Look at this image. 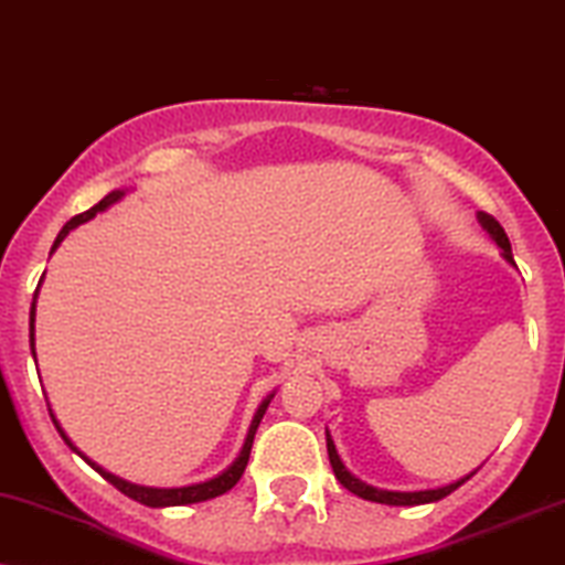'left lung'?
I'll return each mask as SVG.
<instances>
[{
    "mask_svg": "<svg viewBox=\"0 0 565 565\" xmlns=\"http://www.w3.org/2000/svg\"><path fill=\"white\" fill-rule=\"evenodd\" d=\"M479 222H481V227L489 232V237H492V241L500 245L502 256H505V262L513 264V267H515L513 250H510V241H508L505 230L500 227V222H497L494 216L483 214V211H479ZM328 457H330V466H333L335 479L341 481L351 494L362 497V500H370V502H381V505L413 508V505H426V502L444 500V497L452 494L457 487H462V483H466L470 476L476 473V470H473V473H468L466 479H460V481H455V483H447V487H439V489H423V492H388V489L370 487V483H364V481L356 479L354 473H349L347 466H343V462H341V457H338V452H335V444H333V439H330V434H328Z\"/></svg>",
    "mask_w": 565,
    "mask_h": 565,
    "instance_id": "left-lung-1",
    "label": "left lung"
}]
</instances>
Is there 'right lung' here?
<instances>
[{"label": "right lung", "mask_w": 565, "mask_h": 565, "mask_svg": "<svg viewBox=\"0 0 565 565\" xmlns=\"http://www.w3.org/2000/svg\"><path fill=\"white\" fill-rule=\"evenodd\" d=\"M124 198V190H113V192H108V195L103 198V201H99L97 205H92L89 211H84V214H78V216H73L68 224H65L63 230H60V235H57V241H55V245H52V250L57 248L60 243L65 241V235H68L71 230H76L78 224H84V222H89V218H95L99 211H105L108 209V205H113L116 201H121ZM33 320H36V294H33V303H31V315H29V338H31V354H33V362H36V351H33ZM271 396L275 394H269L267 399H264L262 404H258V409H256V415H254V423H250V428H248V436H245V444H243V449H241V455L235 457V462H232V466L227 468V470H222V473L218 476H214V479H209V481H201V483H190V487H177V489H158V487H139V483H131V481H124V479H118V476H113V473H108V470L105 468H99L97 462H92L89 457H86L84 452H78L76 447H73V441L68 439V436H65V430L60 428V423L55 420V415H52V409H50V415H52V423H55V428H57V434L63 436V441L68 444V447L73 449V452H76L78 457H84L86 462H89L92 468L97 470L99 476H103L105 481L108 483H113V487L118 489V492L121 494H126V497H131V500H137V502H142V505H148V508H174V505H192V502H205V500H214V497H218V494H224V492H230L232 487H235L237 481H241V476H243V470H245V466H248V457H250V447H254V436H256V428H258V423H262V417H264V413H267V407H269V402H271Z\"/></svg>", "instance_id": "add662e5"}]
</instances>
